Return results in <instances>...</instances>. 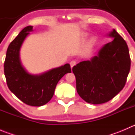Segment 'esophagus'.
Segmentation results:
<instances>
[{"instance_id":"obj_1","label":"esophagus","mask_w":135,"mask_h":135,"mask_svg":"<svg viewBox=\"0 0 135 135\" xmlns=\"http://www.w3.org/2000/svg\"><path fill=\"white\" fill-rule=\"evenodd\" d=\"M76 62L75 61H70V67L73 68V66H75V65H76Z\"/></svg>"}]
</instances>
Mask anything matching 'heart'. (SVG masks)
<instances>
[{
	"label": "heart",
	"mask_w": 135,
	"mask_h": 135,
	"mask_svg": "<svg viewBox=\"0 0 135 135\" xmlns=\"http://www.w3.org/2000/svg\"><path fill=\"white\" fill-rule=\"evenodd\" d=\"M88 34L84 33V34H82V35H81V38L82 39V40H84V39H85L87 37H88ZM95 38H94V37L91 38L89 39V41H88V46H92L94 44H95Z\"/></svg>",
	"instance_id": "obj_1"
}]
</instances>
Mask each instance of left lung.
Masks as SVG:
<instances>
[{"label":"left lung","instance_id":"8db88e82","mask_svg":"<svg viewBox=\"0 0 135 135\" xmlns=\"http://www.w3.org/2000/svg\"><path fill=\"white\" fill-rule=\"evenodd\" d=\"M114 38L89 61L73 66L76 90L85 102L93 104L109 101L124 88L131 67L128 46L115 29L108 35Z\"/></svg>","mask_w":135,"mask_h":135}]
</instances>
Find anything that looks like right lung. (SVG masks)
I'll return each instance as SVG.
<instances>
[{
  "label": "right lung",
  "mask_w": 135,
  "mask_h": 135,
  "mask_svg": "<svg viewBox=\"0 0 135 135\" xmlns=\"http://www.w3.org/2000/svg\"><path fill=\"white\" fill-rule=\"evenodd\" d=\"M32 26L25 27L9 44L6 51L4 69L9 90L25 104L41 107L54 96L55 89L65 74L71 73L69 64L53 69L40 74L33 75L25 70L20 59V49Z\"/></svg>",
  "instance_id": "right-lung-1"
}]
</instances>
